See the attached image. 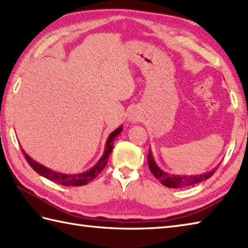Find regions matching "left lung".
<instances>
[{"label": "left lung", "mask_w": 248, "mask_h": 248, "mask_svg": "<svg viewBox=\"0 0 248 248\" xmlns=\"http://www.w3.org/2000/svg\"><path fill=\"white\" fill-rule=\"evenodd\" d=\"M147 159H148V165H149L150 171L152 172V175H154L157 179V180H159L163 184V186L170 187V188L186 187V186H194V184L202 182L211 177L218 167V166H217L215 168H213L212 170L202 173V175H196V176L171 175V173H168L164 170H162L161 168L157 166L150 148H149V152H148V157H147Z\"/></svg>", "instance_id": "left-lung-1"}]
</instances>
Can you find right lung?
<instances>
[{"label": "right lung", "mask_w": 248, "mask_h": 248, "mask_svg": "<svg viewBox=\"0 0 248 248\" xmlns=\"http://www.w3.org/2000/svg\"><path fill=\"white\" fill-rule=\"evenodd\" d=\"M121 131H123V127L120 125V127H118L109 134L107 140V144H105V148H104L102 156L100 157L99 161L91 168V170L81 173H73V175H69V173H62V172H57L55 170H52L50 168L41 165L39 163L34 161L30 155L25 154V151L23 149H21V151H22L25 160L28 161L30 166L33 168L37 173H39L40 176L49 179V180L53 181L55 183L62 184V186H85V184L93 181V179L96 178L100 172H101V170L105 167V165H107L110 152L113 150L114 140L121 133Z\"/></svg>", "instance_id": "add662e5"}]
</instances>
